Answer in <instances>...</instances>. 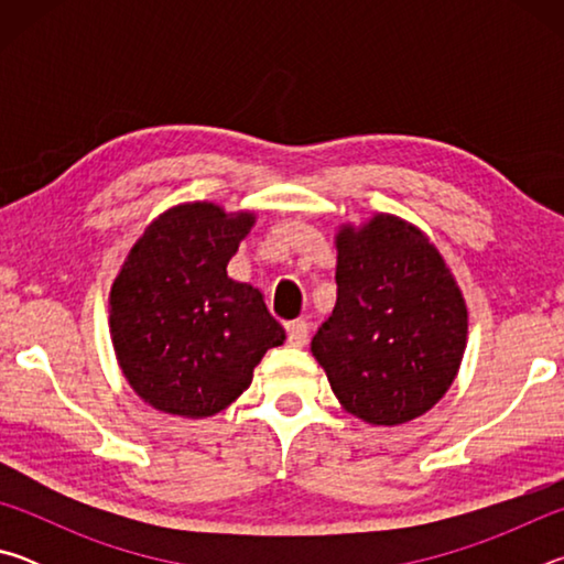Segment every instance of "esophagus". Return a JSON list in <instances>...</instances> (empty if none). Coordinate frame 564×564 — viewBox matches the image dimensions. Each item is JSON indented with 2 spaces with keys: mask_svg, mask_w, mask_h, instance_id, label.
<instances>
[{
  "mask_svg": "<svg viewBox=\"0 0 564 564\" xmlns=\"http://www.w3.org/2000/svg\"><path fill=\"white\" fill-rule=\"evenodd\" d=\"M285 330H289V343L293 348H303L305 343H308V333H311V326L305 321H293L285 326Z\"/></svg>",
  "mask_w": 564,
  "mask_h": 564,
  "instance_id": "obj_1",
  "label": "esophagus"
}]
</instances>
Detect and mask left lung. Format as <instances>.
<instances>
[{
    "label": "left lung",
    "instance_id": "obj_1",
    "mask_svg": "<svg viewBox=\"0 0 564 564\" xmlns=\"http://www.w3.org/2000/svg\"><path fill=\"white\" fill-rule=\"evenodd\" d=\"M338 301L311 343L338 403L370 425L427 413L460 370L467 305L451 265L393 214L336 231Z\"/></svg>",
    "mask_w": 564,
    "mask_h": 564
}]
</instances>
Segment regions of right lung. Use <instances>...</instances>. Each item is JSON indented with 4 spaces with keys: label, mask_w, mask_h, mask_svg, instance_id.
<instances>
[{
    "label": "right lung",
    "mask_w": 564,
    "mask_h": 564,
    "mask_svg": "<svg viewBox=\"0 0 564 564\" xmlns=\"http://www.w3.org/2000/svg\"><path fill=\"white\" fill-rule=\"evenodd\" d=\"M253 224V212L186 202L129 248L109 291L111 346L133 393L159 413H221L285 340L263 293L226 273Z\"/></svg>",
    "instance_id": "obj_1"
}]
</instances>
